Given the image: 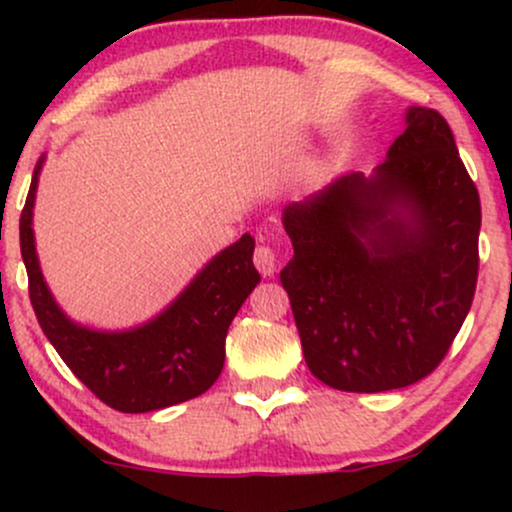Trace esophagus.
I'll use <instances>...</instances> for the list:
<instances>
[{
    "label": "esophagus",
    "mask_w": 512,
    "mask_h": 512,
    "mask_svg": "<svg viewBox=\"0 0 512 512\" xmlns=\"http://www.w3.org/2000/svg\"><path fill=\"white\" fill-rule=\"evenodd\" d=\"M252 262H255L257 272L262 276H272L276 272V252L274 248H269V245H257L255 248V255H252Z\"/></svg>",
    "instance_id": "34e87169"
}]
</instances>
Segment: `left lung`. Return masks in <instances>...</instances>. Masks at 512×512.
Here are the masks:
<instances>
[{
    "label": "left lung",
    "mask_w": 512,
    "mask_h": 512,
    "mask_svg": "<svg viewBox=\"0 0 512 512\" xmlns=\"http://www.w3.org/2000/svg\"><path fill=\"white\" fill-rule=\"evenodd\" d=\"M366 178L284 207L281 269L310 373L344 392L419 383L448 354L479 274V192L445 117L409 108Z\"/></svg>",
    "instance_id": "8db88e82"
}]
</instances>
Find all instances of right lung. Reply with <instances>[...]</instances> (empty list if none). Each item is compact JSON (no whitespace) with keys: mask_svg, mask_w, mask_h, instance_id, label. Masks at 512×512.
<instances>
[{"mask_svg":"<svg viewBox=\"0 0 512 512\" xmlns=\"http://www.w3.org/2000/svg\"><path fill=\"white\" fill-rule=\"evenodd\" d=\"M43 161L33 170L19 233L31 305L57 354L93 395L125 414L166 409L207 392L223 370L228 327L260 284L255 240L245 233L221 250L154 320L122 332L88 330L62 313L40 272L33 204Z\"/></svg>","mask_w":512,"mask_h":512,"instance_id":"1","label":"right lung"}]
</instances>
